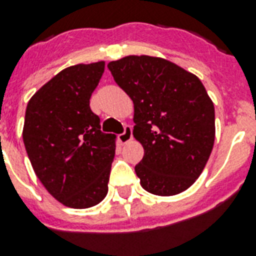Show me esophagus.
I'll list each match as a JSON object with an SVG mask.
<instances>
[{
    "label": "esophagus",
    "mask_w": 256,
    "mask_h": 256,
    "mask_svg": "<svg viewBox=\"0 0 256 256\" xmlns=\"http://www.w3.org/2000/svg\"><path fill=\"white\" fill-rule=\"evenodd\" d=\"M133 138V132H132V128L126 124L124 126V130H123V133H120L118 136V140L120 141V144H128V141H132Z\"/></svg>",
    "instance_id": "obj_1"
}]
</instances>
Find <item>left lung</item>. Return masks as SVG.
I'll use <instances>...</instances> for the list:
<instances>
[{
    "instance_id": "obj_1",
    "label": "left lung",
    "mask_w": 256,
    "mask_h": 256,
    "mask_svg": "<svg viewBox=\"0 0 256 256\" xmlns=\"http://www.w3.org/2000/svg\"><path fill=\"white\" fill-rule=\"evenodd\" d=\"M108 68L133 100V136L144 148L134 167L141 186L158 196L186 190L204 170L215 140L214 104L202 80L152 56H126Z\"/></svg>"
}]
</instances>
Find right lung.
<instances>
[{"label": "right lung", "mask_w": 256, "mask_h": 256, "mask_svg": "<svg viewBox=\"0 0 256 256\" xmlns=\"http://www.w3.org/2000/svg\"><path fill=\"white\" fill-rule=\"evenodd\" d=\"M106 63L76 64L60 71L26 108L23 141L36 177L71 208H89L108 193L115 134L102 133L90 96Z\"/></svg>", "instance_id": "add662e5"}]
</instances>
